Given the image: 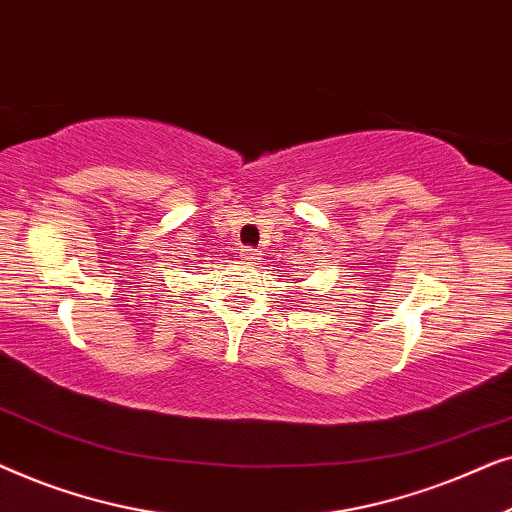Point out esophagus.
I'll return each mask as SVG.
<instances>
[{
  "instance_id": "esophagus-1",
  "label": "esophagus",
  "mask_w": 512,
  "mask_h": 512,
  "mask_svg": "<svg viewBox=\"0 0 512 512\" xmlns=\"http://www.w3.org/2000/svg\"><path fill=\"white\" fill-rule=\"evenodd\" d=\"M240 258H242V261H256L258 251L251 249V247H242L240 249Z\"/></svg>"
}]
</instances>
